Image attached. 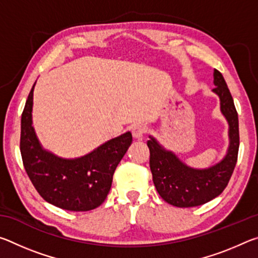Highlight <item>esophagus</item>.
<instances>
[{"label": "esophagus", "mask_w": 258, "mask_h": 258, "mask_svg": "<svg viewBox=\"0 0 258 258\" xmlns=\"http://www.w3.org/2000/svg\"><path fill=\"white\" fill-rule=\"evenodd\" d=\"M148 128L146 127L145 125H135L134 127L132 128V135L134 139H142L145 137V134L147 133Z\"/></svg>", "instance_id": "esophagus-1"}]
</instances>
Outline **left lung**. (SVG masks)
Listing matches in <instances>:
<instances>
[{
    "label": "left lung",
    "mask_w": 258,
    "mask_h": 258,
    "mask_svg": "<svg viewBox=\"0 0 258 258\" xmlns=\"http://www.w3.org/2000/svg\"><path fill=\"white\" fill-rule=\"evenodd\" d=\"M213 91L221 99V110L230 125V147L225 158L208 169H194L178 160L175 155L161 148L155 139L147 146L150 151V169L157 191L166 203L176 207H195L220 196L228 185L239 151V120L233 98L224 77L214 71Z\"/></svg>",
    "instance_id": "8db88e82"
}]
</instances>
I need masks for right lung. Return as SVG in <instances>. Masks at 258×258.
Wrapping results in <instances>:
<instances>
[{"instance_id": "1", "label": "right lung", "mask_w": 258, "mask_h": 258, "mask_svg": "<svg viewBox=\"0 0 258 258\" xmlns=\"http://www.w3.org/2000/svg\"><path fill=\"white\" fill-rule=\"evenodd\" d=\"M34 85L21 115L20 152L25 171L45 202L66 211H92L106 200L117 165L132 143V134L112 139L82 158H58L42 149L32 126Z\"/></svg>"}]
</instances>
